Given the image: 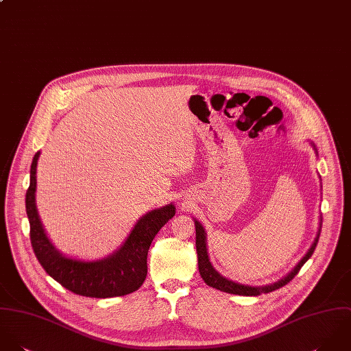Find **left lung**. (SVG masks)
<instances>
[{
    "mask_svg": "<svg viewBox=\"0 0 351 351\" xmlns=\"http://www.w3.org/2000/svg\"><path fill=\"white\" fill-rule=\"evenodd\" d=\"M194 221H195V233H197L195 245H197V254H198V267H199V274H201L202 280H205L209 286L214 287V289H218L221 291L230 293V294H239V295H259L262 293L274 291L282 286H285L286 283H289L298 274V271L304 266V263L312 256V254H313V251L317 245L319 236H320V228H319L317 236H316L312 247L309 248V251L305 254V256L298 262V265L285 278H282L276 283L266 285V286H250V285H241V283H237V282H233V280L222 277L211 266L209 255H208V248H206V232H205V229H204V226L201 225L199 221H197V219H194Z\"/></svg>",
    "mask_w": 351,
    "mask_h": 351,
    "instance_id": "1",
    "label": "left lung"
}]
</instances>
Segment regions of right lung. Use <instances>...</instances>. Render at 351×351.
Segmentation results:
<instances>
[{"label":"right lung","instance_id":"right-lung-1","mask_svg":"<svg viewBox=\"0 0 351 351\" xmlns=\"http://www.w3.org/2000/svg\"><path fill=\"white\" fill-rule=\"evenodd\" d=\"M36 152L25 194V210L29 219V239L34 252L46 273L75 294L95 298L125 295L138 290L147 274V251L157 232L175 215L172 204L149 211L134 225L122 247L101 261H78L62 255L49 240L40 222L36 204Z\"/></svg>","mask_w":351,"mask_h":351}]
</instances>
